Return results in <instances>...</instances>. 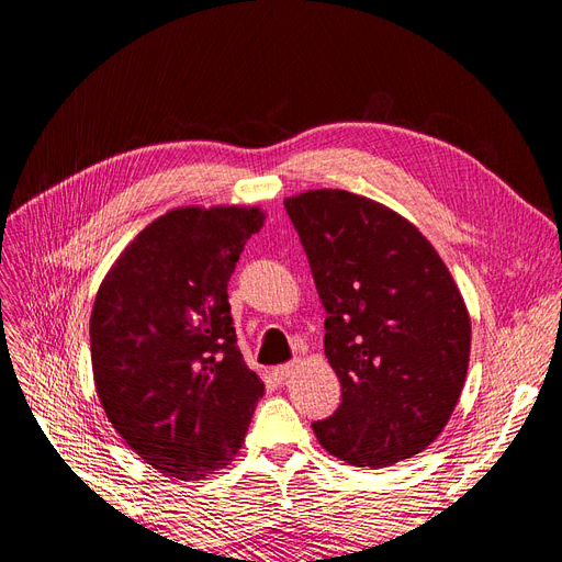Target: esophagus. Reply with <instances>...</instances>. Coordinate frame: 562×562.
I'll list each match as a JSON object with an SVG mask.
<instances>
[{
  "instance_id": "esophagus-1",
  "label": "esophagus",
  "mask_w": 562,
  "mask_h": 562,
  "mask_svg": "<svg viewBox=\"0 0 562 562\" xmlns=\"http://www.w3.org/2000/svg\"><path fill=\"white\" fill-rule=\"evenodd\" d=\"M293 372H295L293 363H283V366H277L274 370H271V375H274V380H279V382H285L293 375Z\"/></svg>"
}]
</instances>
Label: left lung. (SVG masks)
I'll use <instances>...</instances> for the list:
<instances>
[{
	"label": "left lung",
	"instance_id": "1",
	"mask_svg": "<svg viewBox=\"0 0 562 562\" xmlns=\"http://www.w3.org/2000/svg\"><path fill=\"white\" fill-rule=\"evenodd\" d=\"M326 310L342 403L312 429L351 467L382 469L431 446L464 389L471 318L446 262L382 203L345 190L283 201Z\"/></svg>",
	"mask_w": 562,
	"mask_h": 562
}]
</instances>
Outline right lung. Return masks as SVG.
I'll list each match as a JSON object with an SVG mask.
<instances>
[{
    "instance_id": "1",
    "label": "right lung",
    "mask_w": 562,
    "mask_h": 562,
    "mask_svg": "<svg viewBox=\"0 0 562 562\" xmlns=\"http://www.w3.org/2000/svg\"><path fill=\"white\" fill-rule=\"evenodd\" d=\"M260 209L187 206L119 255L91 312L98 398L116 434L168 479L199 481L239 452L265 394L244 363L227 283Z\"/></svg>"
}]
</instances>
